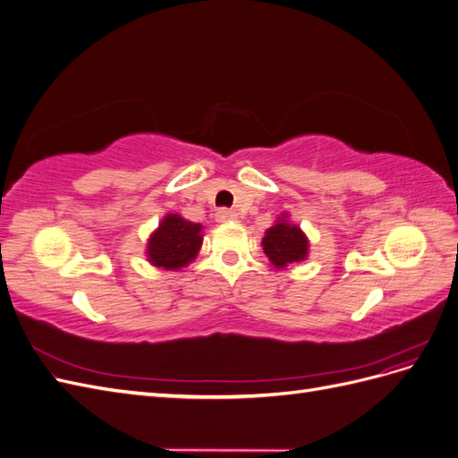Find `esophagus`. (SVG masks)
Instances as JSON below:
<instances>
[{
  "label": "esophagus",
  "instance_id": "esophagus-1",
  "mask_svg": "<svg viewBox=\"0 0 458 458\" xmlns=\"http://www.w3.org/2000/svg\"><path fill=\"white\" fill-rule=\"evenodd\" d=\"M216 219L219 221V224H225V221L237 219V212L229 210V208H219V210L216 212Z\"/></svg>",
  "mask_w": 458,
  "mask_h": 458
}]
</instances>
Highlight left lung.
I'll return each mask as SVG.
<instances>
[{
	"instance_id": "obj_1",
	"label": "left lung",
	"mask_w": 458,
	"mask_h": 458,
	"mask_svg": "<svg viewBox=\"0 0 458 458\" xmlns=\"http://www.w3.org/2000/svg\"><path fill=\"white\" fill-rule=\"evenodd\" d=\"M263 252L276 269L286 267L288 263H298L308 256V239L298 225L288 221H276L273 227L266 231V237L261 241Z\"/></svg>"
}]
</instances>
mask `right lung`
Masks as SVG:
<instances>
[{
    "mask_svg": "<svg viewBox=\"0 0 458 458\" xmlns=\"http://www.w3.org/2000/svg\"><path fill=\"white\" fill-rule=\"evenodd\" d=\"M202 225L192 224L177 214H170L162 219L160 227L148 239V261L152 266L164 269L185 267L195 259L202 244Z\"/></svg>",
    "mask_w": 458,
    "mask_h": 458,
    "instance_id": "add662e5",
    "label": "right lung"
}]
</instances>
